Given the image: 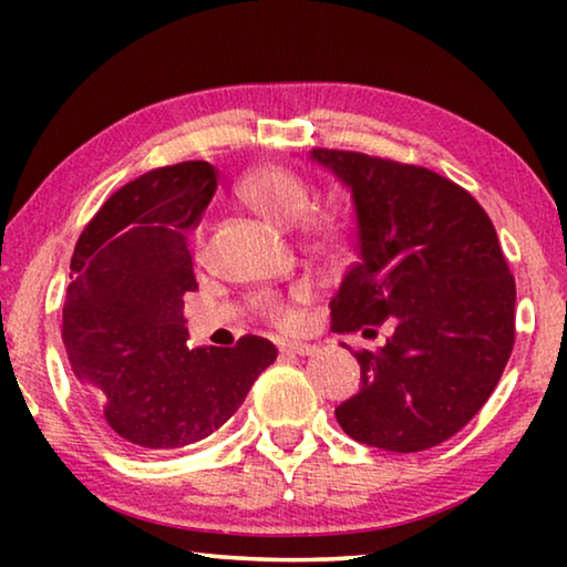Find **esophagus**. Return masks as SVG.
<instances>
[{"label": "esophagus", "instance_id": "esophagus-1", "mask_svg": "<svg viewBox=\"0 0 567 567\" xmlns=\"http://www.w3.org/2000/svg\"><path fill=\"white\" fill-rule=\"evenodd\" d=\"M280 350L287 352V354H300V358H307V354L318 352V344H310V342H282Z\"/></svg>", "mask_w": 567, "mask_h": 567}]
</instances>
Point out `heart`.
Masks as SVG:
<instances>
[{"label": "heart", "instance_id": "b5f03b06", "mask_svg": "<svg viewBox=\"0 0 567 567\" xmlns=\"http://www.w3.org/2000/svg\"><path fill=\"white\" fill-rule=\"evenodd\" d=\"M237 192L239 199H243L252 213L265 217L267 223H272L275 227H292L295 223H300L312 205L310 182L292 169L275 165L247 172L243 182H239ZM307 229H310L315 237H332L338 233V219L330 213L310 215L307 217ZM195 239L197 247H203L205 227L197 229ZM255 310L260 312L265 320H270L275 324H287L292 320L290 305L275 292L257 295Z\"/></svg>", "mask_w": 567, "mask_h": 567}]
</instances>
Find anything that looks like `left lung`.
Wrapping results in <instances>:
<instances>
[{"instance_id":"1","label":"left lung","mask_w":567,"mask_h":567,"mask_svg":"<svg viewBox=\"0 0 567 567\" xmlns=\"http://www.w3.org/2000/svg\"><path fill=\"white\" fill-rule=\"evenodd\" d=\"M352 192L358 262L332 297V330L392 334L362 350L358 395L334 408L358 443L420 453L465 427L501 380L515 342V280L491 217L437 172L312 150Z\"/></svg>"}]
</instances>
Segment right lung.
<instances>
[{"label":"right lung","mask_w":567,"mask_h":567,"mask_svg":"<svg viewBox=\"0 0 567 567\" xmlns=\"http://www.w3.org/2000/svg\"><path fill=\"white\" fill-rule=\"evenodd\" d=\"M215 189L209 162L150 169L114 192L76 239L62 307L66 358L112 435L132 447L213 435L277 358L257 334L235 348L187 344L182 297L197 280L185 235Z\"/></svg>","instance_id":"right-lung-1"}]
</instances>
